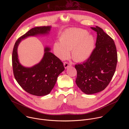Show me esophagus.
<instances>
[{
    "label": "esophagus",
    "instance_id": "obj_1",
    "mask_svg": "<svg viewBox=\"0 0 129 129\" xmlns=\"http://www.w3.org/2000/svg\"><path fill=\"white\" fill-rule=\"evenodd\" d=\"M71 66V64L70 63H69L68 62H64V66L65 69L68 68L69 67H70Z\"/></svg>",
    "mask_w": 129,
    "mask_h": 129
}]
</instances>
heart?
<instances>
[{
    "label": "heart",
    "mask_w": 129,
    "mask_h": 129,
    "mask_svg": "<svg viewBox=\"0 0 129 129\" xmlns=\"http://www.w3.org/2000/svg\"><path fill=\"white\" fill-rule=\"evenodd\" d=\"M94 37L82 29L67 30L60 37V43L54 44V50L62 60L68 58L72 50L73 58L77 61L87 60L95 47Z\"/></svg>",
    "instance_id": "b5f03b06"
}]
</instances>
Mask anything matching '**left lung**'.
I'll list each match as a JSON object with an SVG mask.
<instances>
[{
  "label": "left lung",
  "instance_id": "left-lung-1",
  "mask_svg": "<svg viewBox=\"0 0 129 129\" xmlns=\"http://www.w3.org/2000/svg\"><path fill=\"white\" fill-rule=\"evenodd\" d=\"M91 28L97 33L95 48L86 62L75 65L76 83L87 94L99 92L107 87L114 76L117 62L113 40L101 27Z\"/></svg>",
  "mask_w": 129,
  "mask_h": 129
}]
</instances>
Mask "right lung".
Listing matches in <instances>:
<instances>
[{"label": "right lung", "instance_id": "right-lung-1", "mask_svg": "<svg viewBox=\"0 0 129 129\" xmlns=\"http://www.w3.org/2000/svg\"><path fill=\"white\" fill-rule=\"evenodd\" d=\"M51 28V26L34 27L18 38L14 46L12 65L15 78L25 91L34 95L48 94L65 68L61 61L50 52L49 46L45 47L44 56L39 63L30 67L23 66L18 59V47L22 40L28 37L48 35Z\"/></svg>", "mask_w": 129, "mask_h": 129}]
</instances>
